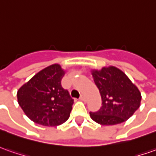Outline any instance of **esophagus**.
<instances>
[{"label":"esophagus","mask_w":156,"mask_h":156,"mask_svg":"<svg viewBox=\"0 0 156 156\" xmlns=\"http://www.w3.org/2000/svg\"><path fill=\"white\" fill-rule=\"evenodd\" d=\"M80 99L81 101H84V102H86V101H87V97L85 96V95H81V96L80 97Z\"/></svg>","instance_id":"34e87169"}]
</instances>
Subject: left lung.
I'll list each match as a JSON object with an SVG mask.
<instances>
[{
    "label": "left lung",
    "instance_id": "1",
    "mask_svg": "<svg viewBox=\"0 0 156 156\" xmlns=\"http://www.w3.org/2000/svg\"><path fill=\"white\" fill-rule=\"evenodd\" d=\"M102 98V107L90 116L104 126L116 125L128 120L140 106L141 93L123 72L115 67L92 71Z\"/></svg>",
    "mask_w": 156,
    "mask_h": 156
}]
</instances>
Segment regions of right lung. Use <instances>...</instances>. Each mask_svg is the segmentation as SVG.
<instances>
[{
    "label": "right lung",
    "instance_id": "obj_1",
    "mask_svg": "<svg viewBox=\"0 0 156 156\" xmlns=\"http://www.w3.org/2000/svg\"><path fill=\"white\" fill-rule=\"evenodd\" d=\"M64 71L52 64L33 76L18 91V101L27 116L37 124L56 126L67 121L74 99L61 85Z\"/></svg>",
    "mask_w": 156,
    "mask_h": 156
}]
</instances>
